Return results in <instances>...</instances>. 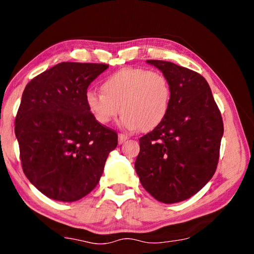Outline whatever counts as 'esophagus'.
Returning a JSON list of instances; mask_svg holds the SVG:
<instances>
[{
	"instance_id": "esophagus-1",
	"label": "esophagus",
	"mask_w": 254,
	"mask_h": 254,
	"mask_svg": "<svg viewBox=\"0 0 254 254\" xmlns=\"http://www.w3.org/2000/svg\"><path fill=\"white\" fill-rule=\"evenodd\" d=\"M127 140V136L126 134H122V133H120V134H119V143L122 144L123 142H126Z\"/></svg>"
}]
</instances>
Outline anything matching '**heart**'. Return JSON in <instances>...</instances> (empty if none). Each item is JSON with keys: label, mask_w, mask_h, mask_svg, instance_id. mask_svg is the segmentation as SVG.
<instances>
[{"label": "heart", "mask_w": 254, "mask_h": 254, "mask_svg": "<svg viewBox=\"0 0 254 254\" xmlns=\"http://www.w3.org/2000/svg\"><path fill=\"white\" fill-rule=\"evenodd\" d=\"M102 93L88 91L86 104L96 121L106 126L121 112L120 126L128 131L147 132L168 114L171 85L162 72L145 68H126L106 77Z\"/></svg>", "instance_id": "1"}]
</instances>
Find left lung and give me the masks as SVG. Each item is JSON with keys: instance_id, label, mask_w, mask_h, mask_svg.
<instances>
[{"instance_id": "left-lung-1", "label": "left lung", "mask_w": 254, "mask_h": 254, "mask_svg": "<svg viewBox=\"0 0 254 254\" xmlns=\"http://www.w3.org/2000/svg\"><path fill=\"white\" fill-rule=\"evenodd\" d=\"M171 85L165 120L140 137L135 171L150 195L165 204L198 192L216 170L224 132L221 112L203 76L163 60H147Z\"/></svg>"}]
</instances>
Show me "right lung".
I'll return each mask as SVG.
<instances>
[{
    "mask_svg": "<svg viewBox=\"0 0 254 254\" xmlns=\"http://www.w3.org/2000/svg\"><path fill=\"white\" fill-rule=\"evenodd\" d=\"M106 64L60 63L25 86L15 118L24 175L51 199L75 201L96 187L118 134L93 117L85 95Z\"/></svg>",
    "mask_w": 254,
    "mask_h": 254,
    "instance_id": "add662e5",
    "label": "right lung"
}]
</instances>
